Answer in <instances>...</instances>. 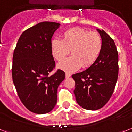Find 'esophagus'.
Masks as SVG:
<instances>
[{"label":"esophagus","mask_w":132,"mask_h":132,"mask_svg":"<svg viewBox=\"0 0 132 132\" xmlns=\"http://www.w3.org/2000/svg\"><path fill=\"white\" fill-rule=\"evenodd\" d=\"M71 76V74L69 72H66V78H68L69 77H70Z\"/></svg>","instance_id":"esophagus-1"}]
</instances>
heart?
<instances>
[{
	"mask_svg": "<svg viewBox=\"0 0 132 132\" xmlns=\"http://www.w3.org/2000/svg\"><path fill=\"white\" fill-rule=\"evenodd\" d=\"M102 47L103 41L98 33H89L80 28L66 31L62 35V41L54 39L51 44L52 55L57 61L62 60L71 51V57L57 64L60 69L69 72L76 71L81 66H91L98 58Z\"/></svg>",
	"mask_w": 132,
	"mask_h": 132,
	"instance_id": "obj_1",
	"label": "heart"
}]
</instances>
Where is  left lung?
<instances>
[{"mask_svg": "<svg viewBox=\"0 0 132 132\" xmlns=\"http://www.w3.org/2000/svg\"><path fill=\"white\" fill-rule=\"evenodd\" d=\"M103 41L98 58L88 68L72 75L74 93L80 107L97 110L110 99L118 78V52L113 39L105 31L97 29Z\"/></svg>", "mask_w": 132, "mask_h": 132, "instance_id": "left-lung-1", "label": "left lung"}]
</instances>
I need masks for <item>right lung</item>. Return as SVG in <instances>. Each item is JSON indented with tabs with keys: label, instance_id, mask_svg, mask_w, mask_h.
I'll return each mask as SVG.
<instances>
[{
	"label": "right lung",
	"instance_id": "obj_1",
	"mask_svg": "<svg viewBox=\"0 0 132 132\" xmlns=\"http://www.w3.org/2000/svg\"><path fill=\"white\" fill-rule=\"evenodd\" d=\"M60 25L45 21L23 32L13 57L12 76L20 100L27 109L37 114L49 113L57 103V87L65 73L55 68L52 37Z\"/></svg>",
	"mask_w": 132,
	"mask_h": 132
}]
</instances>
